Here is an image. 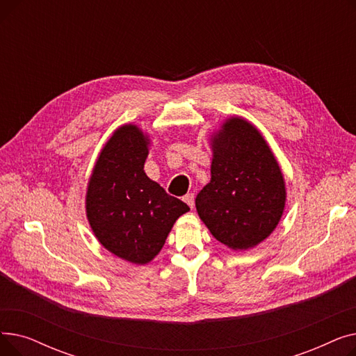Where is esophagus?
<instances>
[{
	"label": "esophagus",
	"instance_id": "34e87169",
	"mask_svg": "<svg viewBox=\"0 0 356 356\" xmlns=\"http://www.w3.org/2000/svg\"><path fill=\"white\" fill-rule=\"evenodd\" d=\"M183 200L189 204L191 209H193V207H195V195L193 193H188L183 197Z\"/></svg>",
	"mask_w": 356,
	"mask_h": 356
}]
</instances>
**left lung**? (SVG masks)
<instances>
[{"label":"left lung","mask_w":356,"mask_h":356,"mask_svg":"<svg viewBox=\"0 0 356 356\" xmlns=\"http://www.w3.org/2000/svg\"><path fill=\"white\" fill-rule=\"evenodd\" d=\"M211 181L196 209L211 234L231 250H250L271 235L286 207V181L263 134L231 117L211 138Z\"/></svg>","instance_id":"obj_1"}]
</instances>
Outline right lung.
Returning a JSON list of instances; mask_svg holds the SVG:
<instances>
[{
	"mask_svg": "<svg viewBox=\"0 0 356 356\" xmlns=\"http://www.w3.org/2000/svg\"><path fill=\"white\" fill-rule=\"evenodd\" d=\"M149 138L133 124L114 131L88 183L86 216L109 252L144 266L163 248L179 216L189 209L144 172Z\"/></svg>",
	"mask_w": 356,
	"mask_h": 356,
	"instance_id": "1",
	"label": "right lung"
}]
</instances>
